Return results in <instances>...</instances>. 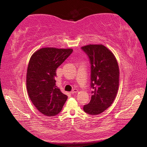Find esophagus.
I'll use <instances>...</instances> for the list:
<instances>
[{"label": "esophagus", "instance_id": "34e87169", "mask_svg": "<svg viewBox=\"0 0 147 147\" xmlns=\"http://www.w3.org/2000/svg\"><path fill=\"white\" fill-rule=\"evenodd\" d=\"M78 91L77 89H74V90L70 92V93H71V94H75V93H77Z\"/></svg>", "mask_w": 147, "mask_h": 147}]
</instances>
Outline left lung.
Listing matches in <instances>:
<instances>
[{"instance_id":"left-lung-1","label":"left lung","mask_w":147,"mask_h":147,"mask_svg":"<svg viewBox=\"0 0 147 147\" xmlns=\"http://www.w3.org/2000/svg\"><path fill=\"white\" fill-rule=\"evenodd\" d=\"M91 64V87L93 89L90 103L83 106L88 114L99 115L112 104L119 87V70L113 53L103 45L82 47Z\"/></svg>"}]
</instances>
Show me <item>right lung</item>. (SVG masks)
Returning <instances> with one entry per match:
<instances>
[{
	"label": "right lung",
	"instance_id": "add662e5",
	"mask_svg": "<svg viewBox=\"0 0 147 147\" xmlns=\"http://www.w3.org/2000/svg\"><path fill=\"white\" fill-rule=\"evenodd\" d=\"M73 50L42 48L30 57L26 75L29 98L41 113L48 117L58 114L67 96L56 86V69Z\"/></svg>",
	"mask_w": 147,
	"mask_h": 147
}]
</instances>
